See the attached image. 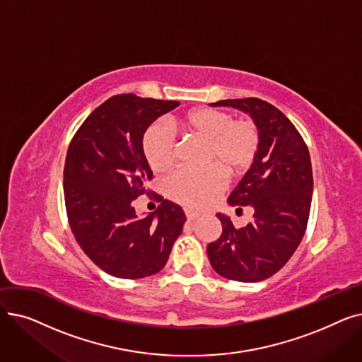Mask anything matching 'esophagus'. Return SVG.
Listing matches in <instances>:
<instances>
[{
  "label": "esophagus",
  "instance_id": "esophagus-1",
  "mask_svg": "<svg viewBox=\"0 0 362 362\" xmlns=\"http://www.w3.org/2000/svg\"><path fill=\"white\" fill-rule=\"evenodd\" d=\"M185 214H186V218H187V220H195V218H198V217L201 216L198 211L187 210V208H186V210H185Z\"/></svg>",
  "mask_w": 362,
  "mask_h": 362
}]
</instances>
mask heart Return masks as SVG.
<instances>
[{"label":"heart","instance_id":"obj_1","mask_svg":"<svg viewBox=\"0 0 362 362\" xmlns=\"http://www.w3.org/2000/svg\"><path fill=\"white\" fill-rule=\"evenodd\" d=\"M183 135L205 144L204 170H180L167 180V195L189 208L210 204L224 186L221 173L239 177L246 173L259 146V132L252 120H233L229 112L197 108L173 120ZM142 151L148 165L156 173H165L176 161V141L171 133L152 126L146 130Z\"/></svg>","mask_w":362,"mask_h":362}]
</instances>
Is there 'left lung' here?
<instances>
[{"label": "left lung", "instance_id": "left-lung-1", "mask_svg": "<svg viewBox=\"0 0 362 362\" xmlns=\"http://www.w3.org/2000/svg\"><path fill=\"white\" fill-rule=\"evenodd\" d=\"M211 107H232L258 127L257 157L227 204L251 206L254 218L236 229L217 213L221 236L206 246L213 269L223 277L254 283L277 273L296 251L307 229L313 199L308 148L296 127L274 105L258 98L223 100Z\"/></svg>", "mask_w": 362, "mask_h": 362}]
</instances>
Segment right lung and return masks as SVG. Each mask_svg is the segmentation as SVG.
<instances>
[{
	"label": "right lung",
	"instance_id": "right-lung-1",
	"mask_svg": "<svg viewBox=\"0 0 362 362\" xmlns=\"http://www.w3.org/2000/svg\"><path fill=\"white\" fill-rule=\"evenodd\" d=\"M179 104L116 95L89 114L69 146L64 199L71 232L93 264L114 277L158 273L182 233L180 205L157 195V211L145 217L133 206L152 179L142 151L145 132Z\"/></svg>",
	"mask_w": 362,
	"mask_h": 362
}]
</instances>
